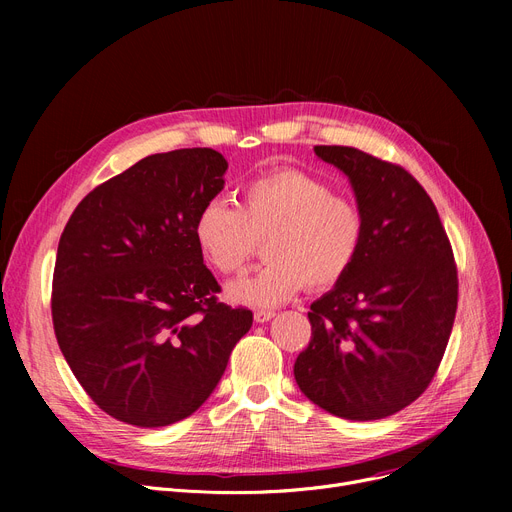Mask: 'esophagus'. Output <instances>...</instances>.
I'll use <instances>...</instances> for the list:
<instances>
[{
  "mask_svg": "<svg viewBox=\"0 0 512 512\" xmlns=\"http://www.w3.org/2000/svg\"><path fill=\"white\" fill-rule=\"evenodd\" d=\"M274 315H276L274 311H265V309H257V311L253 313V317H255L257 324H265V321H270Z\"/></svg>",
  "mask_w": 512,
  "mask_h": 512,
  "instance_id": "34e87169",
  "label": "esophagus"
}]
</instances>
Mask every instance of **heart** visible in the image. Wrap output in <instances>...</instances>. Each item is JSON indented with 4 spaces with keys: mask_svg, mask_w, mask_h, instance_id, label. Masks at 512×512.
Here are the masks:
<instances>
[{
    "mask_svg": "<svg viewBox=\"0 0 512 512\" xmlns=\"http://www.w3.org/2000/svg\"><path fill=\"white\" fill-rule=\"evenodd\" d=\"M367 234L357 199L332 193L326 180L299 168H278L249 180L238 207L209 199L193 222L201 257L222 276L247 270L265 238V265L228 288L253 307H276L303 290H330L353 270Z\"/></svg>",
    "mask_w": 512,
    "mask_h": 512,
    "instance_id": "obj_1",
    "label": "heart"
}]
</instances>
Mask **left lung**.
Segmentation results:
<instances>
[{
    "mask_svg": "<svg viewBox=\"0 0 512 512\" xmlns=\"http://www.w3.org/2000/svg\"><path fill=\"white\" fill-rule=\"evenodd\" d=\"M315 155L351 180L367 234L353 270L311 305L294 380L336 417L384 419L427 390L444 357L459 303L452 247L405 168L355 147L317 145Z\"/></svg>",
    "mask_w": 512,
    "mask_h": 512,
    "instance_id": "1",
    "label": "left lung"
}]
</instances>
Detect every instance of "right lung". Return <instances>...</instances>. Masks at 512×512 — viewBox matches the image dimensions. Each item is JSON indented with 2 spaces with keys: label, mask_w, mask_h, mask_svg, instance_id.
Segmentation results:
<instances>
[{
  "label": "right lung",
  "mask_w": 512,
  "mask_h": 512,
  "mask_svg": "<svg viewBox=\"0 0 512 512\" xmlns=\"http://www.w3.org/2000/svg\"><path fill=\"white\" fill-rule=\"evenodd\" d=\"M226 170L207 147L149 155L93 188L60 236L53 330L78 384L118 421L164 427L193 415L251 330L247 307L218 301L193 238Z\"/></svg>",
  "instance_id": "obj_1"
}]
</instances>
